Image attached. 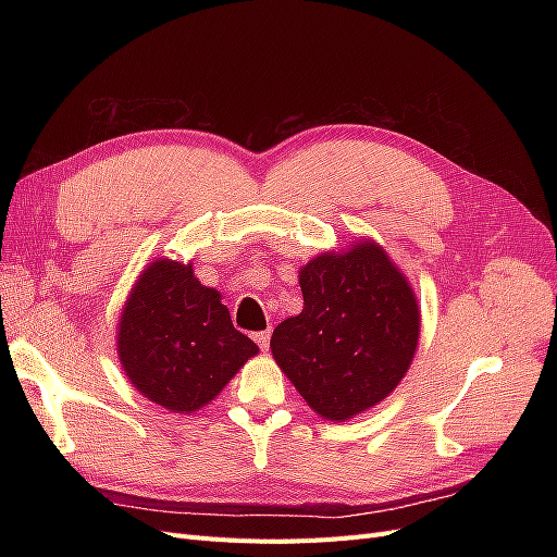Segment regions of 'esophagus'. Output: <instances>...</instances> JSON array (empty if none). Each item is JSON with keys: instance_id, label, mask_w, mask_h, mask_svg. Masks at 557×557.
<instances>
[{"instance_id": "esophagus-1", "label": "esophagus", "mask_w": 557, "mask_h": 557, "mask_svg": "<svg viewBox=\"0 0 557 557\" xmlns=\"http://www.w3.org/2000/svg\"><path fill=\"white\" fill-rule=\"evenodd\" d=\"M252 339H256V344L267 350L269 348V339H272V330H264V332H256L252 334Z\"/></svg>"}]
</instances>
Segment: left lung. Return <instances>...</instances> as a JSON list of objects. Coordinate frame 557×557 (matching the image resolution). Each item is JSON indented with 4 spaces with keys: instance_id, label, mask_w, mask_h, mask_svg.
Masks as SVG:
<instances>
[{
    "instance_id": "left-lung-1",
    "label": "left lung",
    "mask_w": 557,
    "mask_h": 557,
    "mask_svg": "<svg viewBox=\"0 0 557 557\" xmlns=\"http://www.w3.org/2000/svg\"><path fill=\"white\" fill-rule=\"evenodd\" d=\"M305 309L272 334V352L309 407L327 420L358 416L407 374L420 334L411 285L369 239L299 269Z\"/></svg>"
}]
</instances>
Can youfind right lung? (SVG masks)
<instances>
[{
    "mask_svg": "<svg viewBox=\"0 0 557 557\" xmlns=\"http://www.w3.org/2000/svg\"><path fill=\"white\" fill-rule=\"evenodd\" d=\"M256 352L258 346L232 325L221 293L195 278L193 262H150L117 323L125 376L174 413L205 407Z\"/></svg>",
    "mask_w": 557,
    "mask_h": 557,
    "instance_id": "add662e5",
    "label": "right lung"
}]
</instances>
